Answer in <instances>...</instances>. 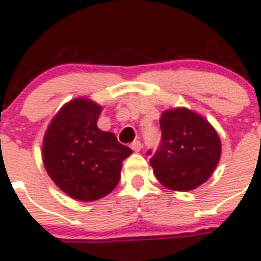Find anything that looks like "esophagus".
<instances>
[{
	"label": "esophagus",
	"mask_w": 261,
	"mask_h": 261,
	"mask_svg": "<svg viewBox=\"0 0 261 261\" xmlns=\"http://www.w3.org/2000/svg\"><path fill=\"white\" fill-rule=\"evenodd\" d=\"M130 147H132V150L133 151H136V153H138V151L141 150L142 149V144H141V141H133L132 144H130Z\"/></svg>",
	"instance_id": "34e87169"
}]
</instances>
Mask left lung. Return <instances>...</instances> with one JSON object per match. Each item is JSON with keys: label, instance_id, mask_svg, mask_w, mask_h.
<instances>
[{"label": "left lung", "instance_id": "8db88e82", "mask_svg": "<svg viewBox=\"0 0 261 261\" xmlns=\"http://www.w3.org/2000/svg\"><path fill=\"white\" fill-rule=\"evenodd\" d=\"M162 138L150 165L156 179L174 191H191L208 180L221 158V141L213 126L188 108L165 111Z\"/></svg>", "mask_w": 261, "mask_h": 261}]
</instances>
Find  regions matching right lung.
Instances as JSON below:
<instances>
[{
	"label": "right lung",
	"mask_w": 261,
	"mask_h": 261,
	"mask_svg": "<svg viewBox=\"0 0 261 261\" xmlns=\"http://www.w3.org/2000/svg\"><path fill=\"white\" fill-rule=\"evenodd\" d=\"M102 107L86 98L66 103L53 117L43 141V162L55 184L80 201L102 199L120 180L132 150L96 126Z\"/></svg>",
	"instance_id": "add662e5"
}]
</instances>
